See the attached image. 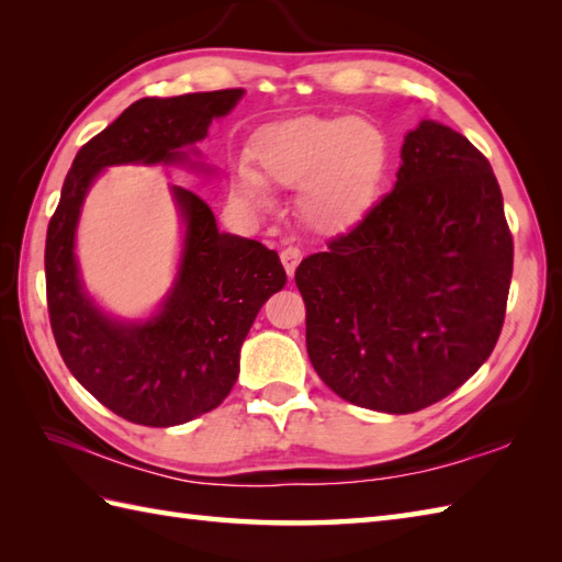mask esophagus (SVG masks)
<instances>
[{"mask_svg":"<svg viewBox=\"0 0 562 562\" xmlns=\"http://www.w3.org/2000/svg\"><path fill=\"white\" fill-rule=\"evenodd\" d=\"M280 260H282V266H284V270H288L290 278H294V270H296V266H300V260H302V250L296 248V246L284 248L282 254H280Z\"/></svg>","mask_w":562,"mask_h":562,"instance_id":"1","label":"esophagus"}]
</instances>
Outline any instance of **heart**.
Returning a JSON list of instances; mask_svg holds the SVG:
<instances>
[{"label":"heart","mask_w":562,"mask_h":562,"mask_svg":"<svg viewBox=\"0 0 562 562\" xmlns=\"http://www.w3.org/2000/svg\"><path fill=\"white\" fill-rule=\"evenodd\" d=\"M260 175L232 171V195L254 214H268V183L302 190L300 214L318 234L360 224L379 198L389 169V139L376 123L355 115H302L262 130L254 145Z\"/></svg>","instance_id":"b5f03b06"}]
</instances>
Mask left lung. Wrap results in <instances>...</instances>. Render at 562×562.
<instances>
[{
  "label": "left lung",
  "mask_w": 562,
  "mask_h": 562,
  "mask_svg": "<svg viewBox=\"0 0 562 562\" xmlns=\"http://www.w3.org/2000/svg\"><path fill=\"white\" fill-rule=\"evenodd\" d=\"M512 256L491 164L457 130L420 121L391 193L294 272L316 374L376 413L447 398L495 348Z\"/></svg>",
  "instance_id": "1"
}]
</instances>
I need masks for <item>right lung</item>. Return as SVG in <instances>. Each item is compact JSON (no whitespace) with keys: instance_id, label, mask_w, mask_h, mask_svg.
Listing matches in <instances>:
<instances>
[{"instance_id":"1","label":"right lung","mask_w":562,"mask_h":562,"mask_svg":"<svg viewBox=\"0 0 562 562\" xmlns=\"http://www.w3.org/2000/svg\"><path fill=\"white\" fill-rule=\"evenodd\" d=\"M244 89L142 99L87 142L71 161L47 224L45 284L55 342L93 398L130 423L173 427L229 396L250 326L288 274L274 250L217 229L207 202L169 186L181 222L173 282L151 314L115 316L93 300L77 256L83 202L111 166H181L210 178L198 142L229 115Z\"/></svg>"}]
</instances>
